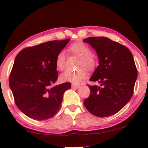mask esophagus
Here are the masks:
<instances>
[{"mask_svg":"<svg viewBox=\"0 0 148 148\" xmlns=\"http://www.w3.org/2000/svg\"><path fill=\"white\" fill-rule=\"evenodd\" d=\"M79 87H80V85H75V84L72 85V88H78Z\"/></svg>","mask_w":148,"mask_h":148,"instance_id":"1","label":"esophagus"}]
</instances>
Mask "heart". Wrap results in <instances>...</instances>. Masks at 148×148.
<instances>
[{
	"mask_svg": "<svg viewBox=\"0 0 148 148\" xmlns=\"http://www.w3.org/2000/svg\"><path fill=\"white\" fill-rule=\"evenodd\" d=\"M69 51L72 54L79 58L78 62V68L76 70H66L60 76V79L64 81L80 84L87 76V71L92 70L97 65V58L94 53H91L90 49L83 42H75L69 46ZM67 56L63 51L58 53L56 59V65L57 68L62 70L65 67Z\"/></svg>",
	"mask_w": 148,
	"mask_h": 148,
	"instance_id": "b5f03b06",
	"label": "heart"
}]
</instances>
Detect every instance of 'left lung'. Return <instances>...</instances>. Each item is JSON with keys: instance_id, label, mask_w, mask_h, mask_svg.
Here are the masks:
<instances>
[{"instance_id": "1", "label": "left lung", "mask_w": 148, "mask_h": 148, "mask_svg": "<svg viewBox=\"0 0 148 148\" xmlns=\"http://www.w3.org/2000/svg\"><path fill=\"white\" fill-rule=\"evenodd\" d=\"M96 50L99 65L90 81V94L84 101L88 111L95 116H111L120 111L134 94L138 71L130 49L104 37H90L84 40Z\"/></svg>"}]
</instances>
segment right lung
Segmentation results:
<instances>
[{
	"label": "right lung",
	"mask_w": 148,
	"mask_h": 148,
	"mask_svg": "<svg viewBox=\"0 0 148 148\" xmlns=\"http://www.w3.org/2000/svg\"><path fill=\"white\" fill-rule=\"evenodd\" d=\"M69 39L26 47L17 54L9 77L10 87L18 109L30 118L44 120L60 109L69 82L54 86L58 79L56 59Z\"/></svg>",
	"instance_id": "right-lung-1"
}]
</instances>
